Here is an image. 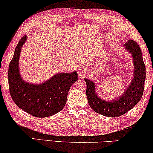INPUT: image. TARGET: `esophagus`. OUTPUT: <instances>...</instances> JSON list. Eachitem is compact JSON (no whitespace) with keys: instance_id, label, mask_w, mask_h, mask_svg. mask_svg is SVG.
<instances>
[{"instance_id":"1","label":"esophagus","mask_w":153,"mask_h":153,"mask_svg":"<svg viewBox=\"0 0 153 153\" xmlns=\"http://www.w3.org/2000/svg\"><path fill=\"white\" fill-rule=\"evenodd\" d=\"M78 74L80 76L83 77L88 74V70L85 68H83V67H80L78 69Z\"/></svg>"}]
</instances>
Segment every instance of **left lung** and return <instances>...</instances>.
I'll return each instance as SVG.
<instances>
[{
    "mask_svg": "<svg viewBox=\"0 0 153 153\" xmlns=\"http://www.w3.org/2000/svg\"><path fill=\"white\" fill-rule=\"evenodd\" d=\"M127 50L132 55L134 75L132 81L125 93L114 101L106 102L99 97L95 92V84L88 79L86 83V96L92 109L103 116L116 118L125 114L132 108L143 96L146 80V66L142 53L137 42L129 39L125 44Z\"/></svg>",
    "mask_w": 153,
    "mask_h": 153,
    "instance_id": "8db88e82",
    "label": "left lung"
}]
</instances>
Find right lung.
Wrapping results in <instances>:
<instances>
[{
  "instance_id": "right-lung-1",
  "label": "right lung",
  "mask_w": 153,
  "mask_h": 153,
  "mask_svg": "<svg viewBox=\"0 0 153 153\" xmlns=\"http://www.w3.org/2000/svg\"><path fill=\"white\" fill-rule=\"evenodd\" d=\"M24 36L16 46L8 69L10 95L16 105L37 118L57 114L65 105L70 87L78 79V74L58 73L40 84H32L23 80L19 70L21 49L26 40Z\"/></svg>"
}]
</instances>
